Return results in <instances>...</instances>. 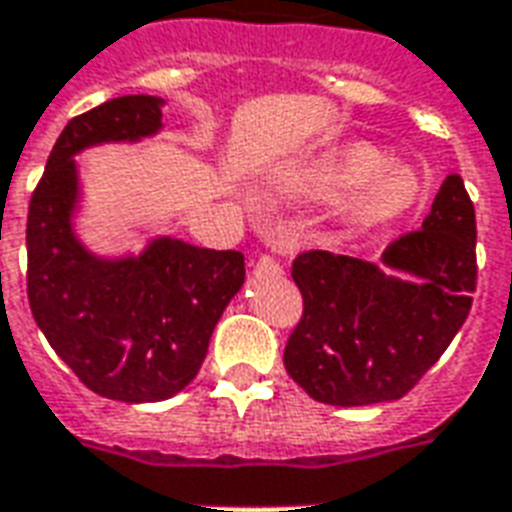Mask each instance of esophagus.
Masks as SVG:
<instances>
[{
  "label": "esophagus",
  "mask_w": 512,
  "mask_h": 512,
  "mask_svg": "<svg viewBox=\"0 0 512 512\" xmlns=\"http://www.w3.org/2000/svg\"><path fill=\"white\" fill-rule=\"evenodd\" d=\"M257 268H279V263H276L274 257H260V263H257Z\"/></svg>",
  "instance_id": "obj_1"
}]
</instances>
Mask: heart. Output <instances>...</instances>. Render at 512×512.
<instances>
[{
  "mask_svg": "<svg viewBox=\"0 0 512 512\" xmlns=\"http://www.w3.org/2000/svg\"><path fill=\"white\" fill-rule=\"evenodd\" d=\"M426 198L418 170L388 162L372 143H342L309 162L279 170L268 181L276 203H336L339 225L352 233H377L410 219Z\"/></svg>",
  "mask_w": 512,
  "mask_h": 512,
  "instance_id": "b5f03b06",
  "label": "heart"
}]
</instances>
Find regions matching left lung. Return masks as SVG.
I'll list each match as a JSON object with an SVG mask.
<instances>
[{
  "mask_svg": "<svg viewBox=\"0 0 512 512\" xmlns=\"http://www.w3.org/2000/svg\"><path fill=\"white\" fill-rule=\"evenodd\" d=\"M475 241V206L450 173L420 230L396 238L380 263L323 249L295 257L304 317L287 339V374L333 407L401 399L467 320Z\"/></svg>",
  "mask_w": 512,
  "mask_h": 512,
  "instance_id": "left-lung-1",
  "label": "left lung"
}]
</instances>
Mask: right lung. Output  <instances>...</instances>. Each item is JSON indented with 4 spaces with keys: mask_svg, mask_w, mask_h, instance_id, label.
Instances as JSON below:
<instances>
[{
    "mask_svg": "<svg viewBox=\"0 0 512 512\" xmlns=\"http://www.w3.org/2000/svg\"><path fill=\"white\" fill-rule=\"evenodd\" d=\"M162 97L127 94L75 116L56 140L26 219L34 323L89 391L146 404L195 380L211 333L244 285V255L151 238L138 255H94L75 233V154L162 130Z\"/></svg>",
    "mask_w": 512,
    "mask_h": 512,
    "instance_id": "1",
    "label": "right lung"
}]
</instances>
